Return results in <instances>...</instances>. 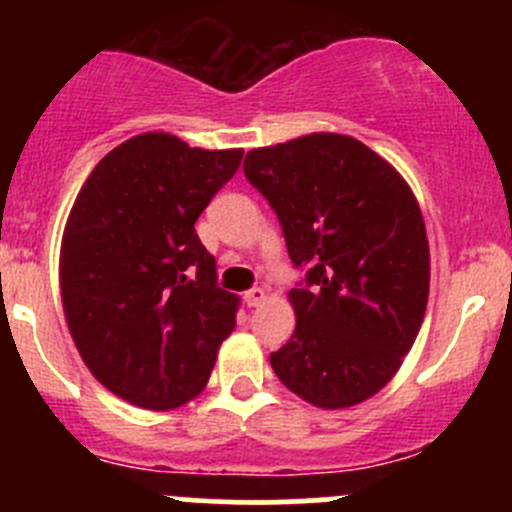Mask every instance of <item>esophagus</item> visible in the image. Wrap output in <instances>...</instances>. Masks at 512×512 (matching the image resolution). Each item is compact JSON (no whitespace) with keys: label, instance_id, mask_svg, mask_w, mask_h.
Returning <instances> with one entry per match:
<instances>
[{"label":"esophagus","instance_id":"obj_1","mask_svg":"<svg viewBox=\"0 0 512 512\" xmlns=\"http://www.w3.org/2000/svg\"><path fill=\"white\" fill-rule=\"evenodd\" d=\"M265 299H267L265 289H260V287H255V289H250V292H245V304H247V307H260V304H265Z\"/></svg>","mask_w":512,"mask_h":512}]
</instances>
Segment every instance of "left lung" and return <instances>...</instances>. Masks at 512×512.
<instances>
[{
  "label": "left lung",
  "mask_w": 512,
  "mask_h": 512,
  "mask_svg": "<svg viewBox=\"0 0 512 512\" xmlns=\"http://www.w3.org/2000/svg\"><path fill=\"white\" fill-rule=\"evenodd\" d=\"M245 175L275 208L307 285L297 327L270 356L277 379L324 411L379 394L414 347L428 304L426 223L404 175L344 133L252 148Z\"/></svg>",
  "instance_id": "1"
}]
</instances>
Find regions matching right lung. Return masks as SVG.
I'll list each match as a JSON object with an SVG mask.
<instances>
[{"label":"right lung","mask_w":512,"mask_h":512,"mask_svg":"<svg viewBox=\"0 0 512 512\" xmlns=\"http://www.w3.org/2000/svg\"><path fill=\"white\" fill-rule=\"evenodd\" d=\"M242 148H193L148 131L96 163L66 218L59 289L91 374L138 409L168 411L208 384L235 329L195 220L240 168Z\"/></svg>","instance_id":"add662e5"}]
</instances>
